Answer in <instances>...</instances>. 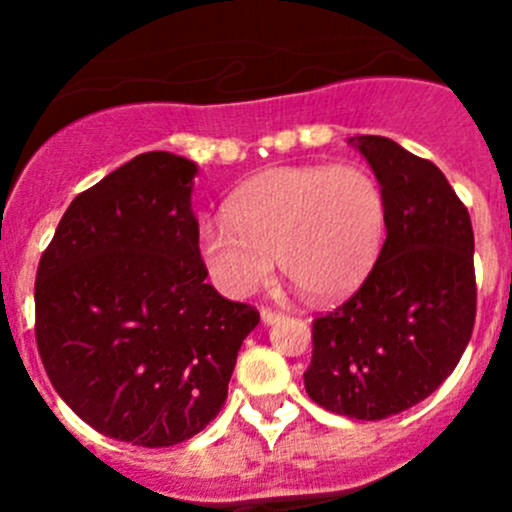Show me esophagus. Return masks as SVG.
Listing matches in <instances>:
<instances>
[{
	"label": "esophagus",
	"mask_w": 512,
	"mask_h": 512,
	"mask_svg": "<svg viewBox=\"0 0 512 512\" xmlns=\"http://www.w3.org/2000/svg\"><path fill=\"white\" fill-rule=\"evenodd\" d=\"M260 317H262V324H275V322H280V319H285V314L275 312V309H270V307H262Z\"/></svg>",
	"instance_id": "esophagus-1"
}]
</instances>
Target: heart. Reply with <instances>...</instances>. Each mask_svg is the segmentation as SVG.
Listing matches in <instances>:
<instances>
[{
    "mask_svg": "<svg viewBox=\"0 0 512 512\" xmlns=\"http://www.w3.org/2000/svg\"><path fill=\"white\" fill-rule=\"evenodd\" d=\"M389 232V200L364 165H282L232 190L225 220H205L198 257L227 297L282 275L312 302H339L364 285Z\"/></svg>",
    "mask_w": 512,
    "mask_h": 512,
    "instance_id": "heart-1",
    "label": "heart"
}]
</instances>
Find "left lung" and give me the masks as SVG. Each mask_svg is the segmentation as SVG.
<instances>
[{
    "mask_svg": "<svg viewBox=\"0 0 512 512\" xmlns=\"http://www.w3.org/2000/svg\"><path fill=\"white\" fill-rule=\"evenodd\" d=\"M349 143L384 188L389 232L369 280L314 319L304 389L334 414L379 421L431 396L471 342L473 227L431 160L384 136Z\"/></svg>",
    "mask_w": 512,
    "mask_h": 512,
    "instance_id": "8db88e82",
    "label": "left lung"
}]
</instances>
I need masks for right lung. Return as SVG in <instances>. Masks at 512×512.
I'll use <instances>...</instances> for the list:
<instances>
[{
    "label": "right lung",
    "instance_id": "right-lung-1",
    "mask_svg": "<svg viewBox=\"0 0 512 512\" xmlns=\"http://www.w3.org/2000/svg\"><path fill=\"white\" fill-rule=\"evenodd\" d=\"M195 173L165 151L128 160L76 195L36 270V347L56 394L133 446L203 431L260 322L205 282Z\"/></svg>",
    "mask_w": 512,
    "mask_h": 512
}]
</instances>
